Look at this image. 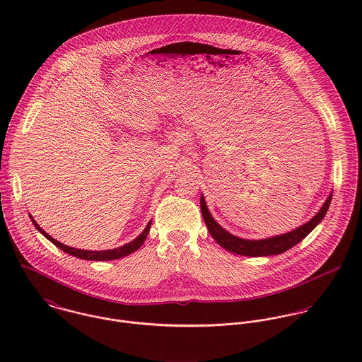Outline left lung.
<instances>
[{"mask_svg":"<svg viewBox=\"0 0 362 362\" xmlns=\"http://www.w3.org/2000/svg\"><path fill=\"white\" fill-rule=\"evenodd\" d=\"M332 197H333V191L329 194L323 206L320 207V210L310 218V221L304 223L303 226H300L288 233L269 237V238H262V240L240 238V237L228 233L226 228H223L210 214L204 195H201V210H202V216L206 223L210 235L216 240V243L220 247H223L228 252L243 255V257H270V255H280V254L288 251L290 248H293L294 245H297L300 241H303L310 231L323 220L325 214L327 213V209L330 206Z\"/></svg>","mask_w":362,"mask_h":362,"instance_id":"left-lung-1","label":"left lung"}]
</instances>
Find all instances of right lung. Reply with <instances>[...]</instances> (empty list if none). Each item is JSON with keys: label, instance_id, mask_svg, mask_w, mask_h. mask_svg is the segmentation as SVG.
<instances>
[{"label": "right lung", "instance_id": "add662e5", "mask_svg": "<svg viewBox=\"0 0 362 362\" xmlns=\"http://www.w3.org/2000/svg\"><path fill=\"white\" fill-rule=\"evenodd\" d=\"M30 216V220L33 223V226L49 240L52 241V244L55 247H58L61 251L75 257V258L85 259V260H112V259H119L135 252L136 250H139L142 247V244L145 243L148 234H149V230H151V226H152V220L148 223V226L145 227V230L135 238L132 240L131 243L122 245V247H118V248H114V250H104V251H86V250H78V248H72V247H68V245H64L62 243L57 241L55 238H52V235H49L37 223L36 220L33 218L32 214Z\"/></svg>", "mask_w": 362, "mask_h": 362}]
</instances>
